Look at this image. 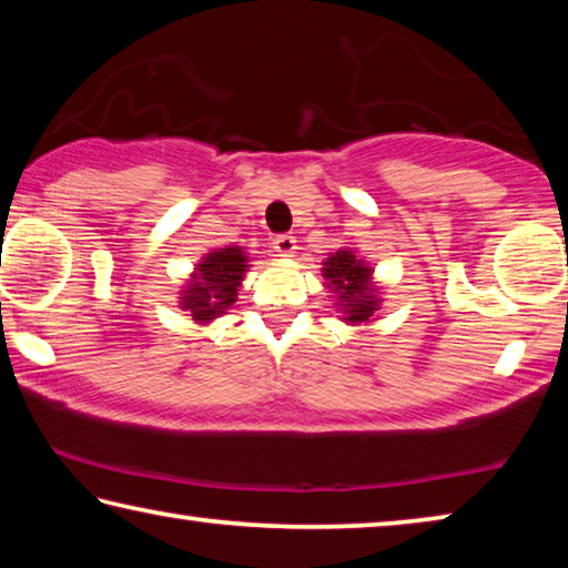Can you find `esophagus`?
<instances>
[{"label":"esophagus","mask_w":568,"mask_h":568,"mask_svg":"<svg viewBox=\"0 0 568 568\" xmlns=\"http://www.w3.org/2000/svg\"><path fill=\"white\" fill-rule=\"evenodd\" d=\"M273 247L277 250V253L281 255H293L295 253V235L293 233H281V235H275V240H273Z\"/></svg>","instance_id":"esophagus-1"}]
</instances>
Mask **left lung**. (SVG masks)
Wrapping results in <instances>:
<instances>
[{
	"label": "left lung",
	"mask_w": 568,
	"mask_h": 568,
	"mask_svg": "<svg viewBox=\"0 0 568 568\" xmlns=\"http://www.w3.org/2000/svg\"><path fill=\"white\" fill-rule=\"evenodd\" d=\"M323 273L335 287V293H341V305L345 307V313H348L345 321H368L378 305L371 295L373 287L368 285V267L355 261V255L348 253V250H338L333 257H328Z\"/></svg>",
	"instance_id": "obj_1"
}]
</instances>
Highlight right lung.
I'll use <instances>...</instances> for the list:
<instances>
[{
	"label": "right lung",
	"mask_w": 568,
	"mask_h": 568,
	"mask_svg": "<svg viewBox=\"0 0 568 568\" xmlns=\"http://www.w3.org/2000/svg\"><path fill=\"white\" fill-rule=\"evenodd\" d=\"M245 253L240 247H223L210 253L197 267V277L185 287L182 307L195 321H213L235 303L237 285L245 273Z\"/></svg>",
	"instance_id": "obj_1"
}]
</instances>
